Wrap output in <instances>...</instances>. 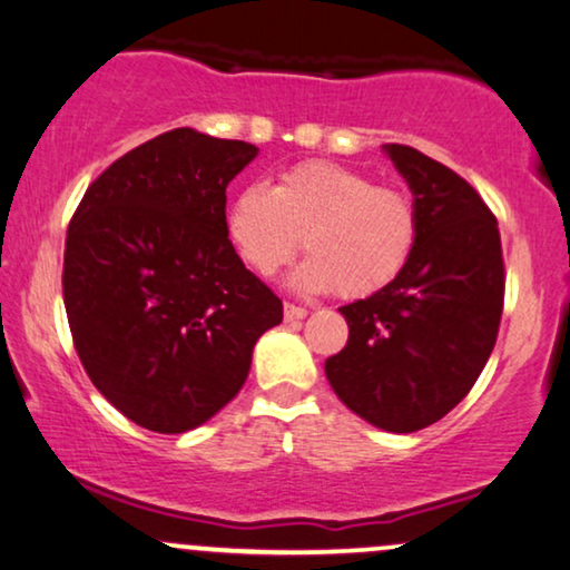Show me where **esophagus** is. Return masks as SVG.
I'll list each match as a JSON object with an SVG mask.
<instances>
[{
	"mask_svg": "<svg viewBox=\"0 0 570 570\" xmlns=\"http://www.w3.org/2000/svg\"><path fill=\"white\" fill-rule=\"evenodd\" d=\"M283 312H285V320H287V322H293V320H303V316L308 314L306 308H303V306H295V303H287V301H285V308H283Z\"/></svg>",
	"mask_w": 570,
	"mask_h": 570,
	"instance_id": "1",
	"label": "esophagus"
}]
</instances>
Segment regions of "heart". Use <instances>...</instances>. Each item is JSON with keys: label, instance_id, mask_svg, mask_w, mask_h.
<instances>
[{"label": "heart", "instance_id": "1", "mask_svg": "<svg viewBox=\"0 0 570 570\" xmlns=\"http://www.w3.org/2000/svg\"><path fill=\"white\" fill-rule=\"evenodd\" d=\"M227 233L258 277L277 275L303 238L312 256L295 272V285L368 298L409 264L419 214L405 190L316 159L285 169L272 188H243L227 209Z\"/></svg>", "mask_w": 570, "mask_h": 570}]
</instances>
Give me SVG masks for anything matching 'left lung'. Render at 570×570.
Wrapping results in <instances>:
<instances>
[{
  "instance_id": "1",
  "label": "left lung",
  "mask_w": 570,
  "mask_h": 570,
  "mask_svg": "<svg viewBox=\"0 0 570 570\" xmlns=\"http://www.w3.org/2000/svg\"><path fill=\"white\" fill-rule=\"evenodd\" d=\"M419 214L416 248L380 293L348 303V343L324 364L340 401L384 432L434 424L469 395L498 340L505 264L498 219L461 175L387 144Z\"/></svg>"
}]
</instances>
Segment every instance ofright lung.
<instances>
[{
    "label": "right lung",
    "mask_w": 570,
    "mask_h": 570,
    "mask_svg": "<svg viewBox=\"0 0 570 570\" xmlns=\"http://www.w3.org/2000/svg\"><path fill=\"white\" fill-rule=\"evenodd\" d=\"M258 154L175 128L112 161L80 198L62 295L94 387L144 430H196L238 395L283 301L227 238L225 190Z\"/></svg>",
    "instance_id": "right-lung-1"
}]
</instances>
